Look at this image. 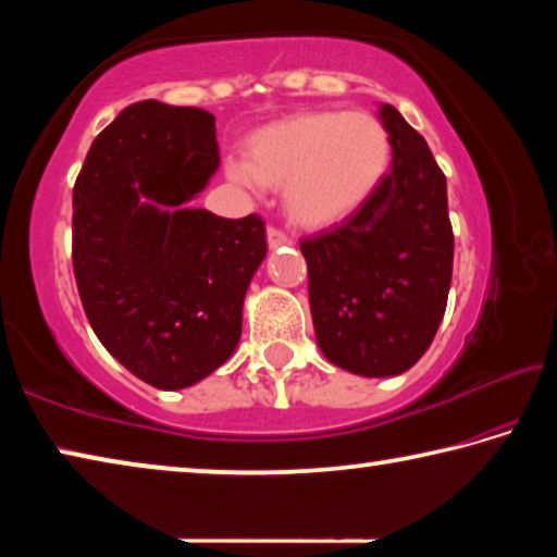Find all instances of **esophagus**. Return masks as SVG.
I'll return each instance as SVG.
<instances>
[{"label":"esophagus","instance_id":"1","mask_svg":"<svg viewBox=\"0 0 557 557\" xmlns=\"http://www.w3.org/2000/svg\"><path fill=\"white\" fill-rule=\"evenodd\" d=\"M289 243H292V238L285 231H280V228H275V225H270V228H268V245H270V248H280V245H289Z\"/></svg>","mask_w":557,"mask_h":557}]
</instances>
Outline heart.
I'll return each instance as SVG.
<instances>
[{
  "label": "heart",
  "instance_id": "obj_1",
  "mask_svg": "<svg viewBox=\"0 0 557 557\" xmlns=\"http://www.w3.org/2000/svg\"><path fill=\"white\" fill-rule=\"evenodd\" d=\"M393 143L366 110L295 112L252 132L235 182L285 188V209L305 228H332L363 209L391 169Z\"/></svg>",
  "mask_w": 557,
  "mask_h": 557
}]
</instances>
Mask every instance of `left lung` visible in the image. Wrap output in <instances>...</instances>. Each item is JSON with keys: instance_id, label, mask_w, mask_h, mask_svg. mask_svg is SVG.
Wrapping results in <instances>:
<instances>
[{"instance_id": "obj_1", "label": "left lung", "mask_w": 557, "mask_h": 557, "mask_svg": "<svg viewBox=\"0 0 557 557\" xmlns=\"http://www.w3.org/2000/svg\"><path fill=\"white\" fill-rule=\"evenodd\" d=\"M393 166L361 211L299 243L317 344L334 366L398 375L428 351L445 317L455 233L447 178L425 137L381 108Z\"/></svg>"}]
</instances>
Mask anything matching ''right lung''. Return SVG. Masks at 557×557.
I'll use <instances>...</instances> for the list:
<instances>
[{
	"mask_svg": "<svg viewBox=\"0 0 557 557\" xmlns=\"http://www.w3.org/2000/svg\"><path fill=\"white\" fill-rule=\"evenodd\" d=\"M215 117L132 102L92 139L73 186V272L100 344L154 388L199 383L235 351L265 260L258 213L188 209L219 169Z\"/></svg>",
	"mask_w": 557,
	"mask_h": 557,
	"instance_id": "obj_1",
	"label": "right lung"
}]
</instances>
